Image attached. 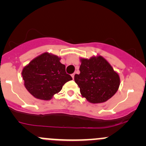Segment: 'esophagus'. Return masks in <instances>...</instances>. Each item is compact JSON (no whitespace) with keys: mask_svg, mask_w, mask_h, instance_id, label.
I'll list each match as a JSON object with an SVG mask.
<instances>
[{"mask_svg":"<svg viewBox=\"0 0 146 146\" xmlns=\"http://www.w3.org/2000/svg\"><path fill=\"white\" fill-rule=\"evenodd\" d=\"M75 74H76V73H73V74L71 75V76H72V78H73V79H74V76H75Z\"/></svg>","mask_w":146,"mask_h":146,"instance_id":"esophagus-1","label":"esophagus"}]
</instances>
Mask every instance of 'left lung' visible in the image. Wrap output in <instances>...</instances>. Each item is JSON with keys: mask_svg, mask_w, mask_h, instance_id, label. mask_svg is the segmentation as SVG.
<instances>
[{"mask_svg": "<svg viewBox=\"0 0 146 146\" xmlns=\"http://www.w3.org/2000/svg\"><path fill=\"white\" fill-rule=\"evenodd\" d=\"M80 74L74 76L80 93L91 103L107 101L118 90L119 75L102 56L82 58Z\"/></svg>", "mask_w": 146, "mask_h": 146, "instance_id": "8db88e82", "label": "left lung"}]
</instances>
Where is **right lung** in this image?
Returning a JSON list of instances; mask_svg holds the SVG:
<instances>
[{
    "instance_id": "right-lung-1",
    "label": "right lung",
    "mask_w": 146,
    "mask_h": 146,
    "mask_svg": "<svg viewBox=\"0 0 146 146\" xmlns=\"http://www.w3.org/2000/svg\"><path fill=\"white\" fill-rule=\"evenodd\" d=\"M60 59L56 56L44 53L23 68L25 86L35 98L49 100L61 90L66 82L72 80Z\"/></svg>"
}]
</instances>
